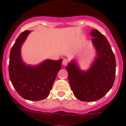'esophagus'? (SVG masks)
<instances>
[{
	"instance_id": "34e87169",
	"label": "esophagus",
	"mask_w": 126,
	"mask_h": 126,
	"mask_svg": "<svg viewBox=\"0 0 126 126\" xmlns=\"http://www.w3.org/2000/svg\"><path fill=\"white\" fill-rule=\"evenodd\" d=\"M67 63H68V61H67L66 59H64L63 60V61H62V64L64 66H66L67 64Z\"/></svg>"
}]
</instances>
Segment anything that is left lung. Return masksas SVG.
<instances>
[{
    "mask_svg": "<svg viewBox=\"0 0 126 126\" xmlns=\"http://www.w3.org/2000/svg\"><path fill=\"white\" fill-rule=\"evenodd\" d=\"M91 34L97 55L91 68L82 71L75 61L66 67L74 95L83 101H95L103 98L113 86L115 78V57L108 40L96 30H92Z\"/></svg>",
    "mask_w": 126,
    "mask_h": 126,
    "instance_id": "left-lung-1",
    "label": "left lung"
}]
</instances>
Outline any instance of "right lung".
<instances>
[{"label":"right lung","mask_w":126,"mask_h":126,"mask_svg":"<svg viewBox=\"0 0 126 126\" xmlns=\"http://www.w3.org/2000/svg\"><path fill=\"white\" fill-rule=\"evenodd\" d=\"M31 31L22 32L11 49L9 75L13 87L23 98L40 101L47 97L57 75L62 68V59L46 60L38 66L26 65L21 59V46Z\"/></svg>","instance_id":"obj_1"}]
</instances>
